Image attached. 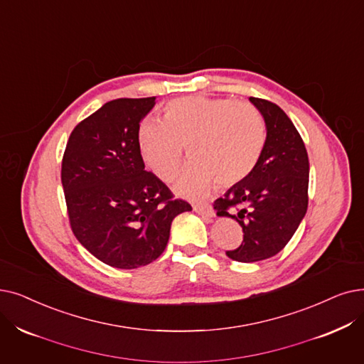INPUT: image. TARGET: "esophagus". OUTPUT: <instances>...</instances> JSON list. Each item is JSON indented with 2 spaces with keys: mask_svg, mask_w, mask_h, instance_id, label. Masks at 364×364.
Listing matches in <instances>:
<instances>
[{
  "mask_svg": "<svg viewBox=\"0 0 364 364\" xmlns=\"http://www.w3.org/2000/svg\"><path fill=\"white\" fill-rule=\"evenodd\" d=\"M193 210L200 214V215H205V217H213L214 215V210L210 203L207 202H198V203H193Z\"/></svg>",
  "mask_w": 364,
  "mask_h": 364,
  "instance_id": "1",
  "label": "esophagus"
}]
</instances>
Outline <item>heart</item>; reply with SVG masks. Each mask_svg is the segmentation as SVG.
I'll return each instance as SVG.
<instances>
[{"label":"heart","instance_id":"obj_1","mask_svg":"<svg viewBox=\"0 0 364 364\" xmlns=\"http://www.w3.org/2000/svg\"><path fill=\"white\" fill-rule=\"evenodd\" d=\"M266 123L259 109L232 98L184 97L164 109V122L139 124L138 146L157 178L172 181L184 161L193 157L178 183L184 195L198 196L214 186L229 188L256 171L266 147Z\"/></svg>","mask_w":364,"mask_h":364}]
</instances>
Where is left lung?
Segmentation results:
<instances>
[{
	"mask_svg": "<svg viewBox=\"0 0 364 364\" xmlns=\"http://www.w3.org/2000/svg\"><path fill=\"white\" fill-rule=\"evenodd\" d=\"M266 123V147L251 176L214 200L218 215L235 218L242 228L240 247L228 250L236 262L274 257L287 245L308 208L309 161L304 139L282 109L251 97ZM235 209L236 215H230Z\"/></svg>",
	"mask_w": 364,
	"mask_h": 364,
	"instance_id": "left-lung-1",
	"label": "left lung"
}]
</instances>
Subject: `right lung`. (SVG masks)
Instances as JSON below:
<instances>
[{"label": "right lung", "instance_id": "right-lung-1", "mask_svg": "<svg viewBox=\"0 0 364 364\" xmlns=\"http://www.w3.org/2000/svg\"><path fill=\"white\" fill-rule=\"evenodd\" d=\"M156 97L104 104L73 129L62 157L70 226L90 255L119 269L159 257L176 215L191 203L144 169L138 129Z\"/></svg>", "mask_w": 364, "mask_h": 364}]
</instances>
